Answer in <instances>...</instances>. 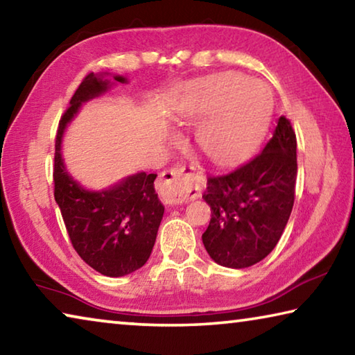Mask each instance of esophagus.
<instances>
[{"label":"esophagus","instance_id":"esophagus-1","mask_svg":"<svg viewBox=\"0 0 355 355\" xmlns=\"http://www.w3.org/2000/svg\"><path fill=\"white\" fill-rule=\"evenodd\" d=\"M202 177L192 166L171 167L159 177L161 196L171 205L197 199L202 192Z\"/></svg>","mask_w":355,"mask_h":355}]
</instances>
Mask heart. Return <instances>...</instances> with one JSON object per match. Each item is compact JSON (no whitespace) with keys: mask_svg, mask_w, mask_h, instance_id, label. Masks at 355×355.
<instances>
[{"mask_svg":"<svg viewBox=\"0 0 355 355\" xmlns=\"http://www.w3.org/2000/svg\"><path fill=\"white\" fill-rule=\"evenodd\" d=\"M184 112L196 119L211 116L197 133V142L211 159H233L252 146L260 131L264 89L238 75L216 76L191 87Z\"/></svg>","mask_w":355,"mask_h":355,"instance_id":"1","label":"heart"}]
</instances>
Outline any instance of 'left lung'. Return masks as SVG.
Masks as SVG:
<instances>
[{
	"mask_svg": "<svg viewBox=\"0 0 355 355\" xmlns=\"http://www.w3.org/2000/svg\"><path fill=\"white\" fill-rule=\"evenodd\" d=\"M296 175V133L280 116L260 152L208 177L203 199L211 219L202 241L216 263L243 269L271 254L290 219Z\"/></svg>",
	"mask_w": 355,
	"mask_h": 355,
	"instance_id": "obj_1",
	"label": "left lung"
}]
</instances>
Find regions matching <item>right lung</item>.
<instances>
[{
    "label": "right lung",
    "mask_w": 355,
    "mask_h": 355,
    "mask_svg": "<svg viewBox=\"0 0 355 355\" xmlns=\"http://www.w3.org/2000/svg\"><path fill=\"white\" fill-rule=\"evenodd\" d=\"M114 80L127 83L122 76ZM110 81L89 73L59 120L55 144V200L61 209L70 243L89 266L107 277H122L142 268L152 254L164 214L155 192L156 173H136L114 188L91 192L65 171L61 142L64 130L81 103L103 94Z\"/></svg>",
    "instance_id": "obj_1"
}]
</instances>
